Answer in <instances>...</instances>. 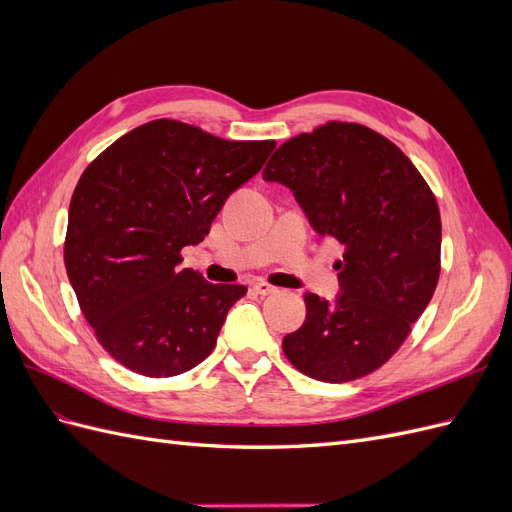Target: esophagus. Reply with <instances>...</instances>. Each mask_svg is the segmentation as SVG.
Returning a JSON list of instances; mask_svg holds the SVG:
<instances>
[{"mask_svg": "<svg viewBox=\"0 0 512 512\" xmlns=\"http://www.w3.org/2000/svg\"><path fill=\"white\" fill-rule=\"evenodd\" d=\"M252 288H254V292H256V294H260V297H267V294L277 292V288H275V286H271V284H267V282H256Z\"/></svg>", "mask_w": 512, "mask_h": 512, "instance_id": "obj_1", "label": "esophagus"}]
</instances>
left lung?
<instances>
[{"label": "left lung", "mask_w": 512, "mask_h": 512, "mask_svg": "<svg viewBox=\"0 0 512 512\" xmlns=\"http://www.w3.org/2000/svg\"><path fill=\"white\" fill-rule=\"evenodd\" d=\"M262 179L286 185L318 235L344 245L337 297L305 294V322L284 337V354L322 382L371 374L404 344L438 286L436 196L389 138L342 121L290 138Z\"/></svg>", "instance_id": "left-lung-1"}]
</instances>
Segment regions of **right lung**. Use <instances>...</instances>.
Instances as JSON below:
<instances>
[{
  "instance_id": "1",
  "label": "right lung",
  "mask_w": 512,
  "mask_h": 512,
  "mask_svg": "<svg viewBox=\"0 0 512 512\" xmlns=\"http://www.w3.org/2000/svg\"><path fill=\"white\" fill-rule=\"evenodd\" d=\"M273 149L156 119L85 168L70 200L66 271L98 342L123 367L170 378L211 354L247 288L181 269V250L209 235Z\"/></svg>"
}]
</instances>
